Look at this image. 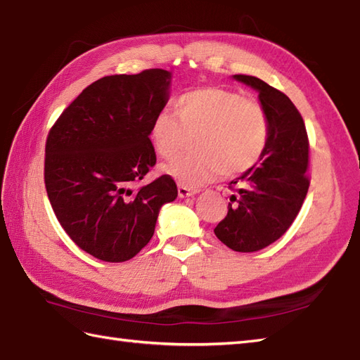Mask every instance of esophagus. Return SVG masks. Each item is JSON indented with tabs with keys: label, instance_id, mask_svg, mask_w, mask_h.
<instances>
[{
	"label": "esophagus",
	"instance_id": "obj_1",
	"mask_svg": "<svg viewBox=\"0 0 360 360\" xmlns=\"http://www.w3.org/2000/svg\"><path fill=\"white\" fill-rule=\"evenodd\" d=\"M196 193H199L198 188H188V187H186V186H179V187H178V195H179V198H188V196H193V195H196Z\"/></svg>",
	"mask_w": 360,
	"mask_h": 360
}]
</instances>
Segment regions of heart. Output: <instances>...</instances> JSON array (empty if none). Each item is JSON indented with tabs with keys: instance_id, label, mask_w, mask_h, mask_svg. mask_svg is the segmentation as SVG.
Segmentation results:
<instances>
[{
	"instance_id": "heart-1",
	"label": "heart",
	"mask_w": 360,
	"mask_h": 360,
	"mask_svg": "<svg viewBox=\"0 0 360 360\" xmlns=\"http://www.w3.org/2000/svg\"><path fill=\"white\" fill-rule=\"evenodd\" d=\"M174 115L161 110L150 124V141L164 160H173L195 135L196 153L165 167L184 186L195 187L224 174L248 172L261 161L270 139V120L262 104L222 87H198L174 101Z\"/></svg>"
}]
</instances>
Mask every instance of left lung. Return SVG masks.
<instances>
[{"instance_id": "left-lung-1", "label": "left lung", "mask_w": 360, "mask_h": 360, "mask_svg": "<svg viewBox=\"0 0 360 360\" xmlns=\"http://www.w3.org/2000/svg\"><path fill=\"white\" fill-rule=\"evenodd\" d=\"M235 79L259 91L270 139L259 164L230 182L229 212L214 235L235 252L253 253L278 240L296 219L310 187V142L302 116L285 94L256 77L235 75Z\"/></svg>"}]
</instances>
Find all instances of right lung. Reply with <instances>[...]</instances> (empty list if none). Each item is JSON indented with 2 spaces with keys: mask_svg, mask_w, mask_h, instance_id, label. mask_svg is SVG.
<instances>
[{
  "mask_svg": "<svg viewBox=\"0 0 360 360\" xmlns=\"http://www.w3.org/2000/svg\"><path fill=\"white\" fill-rule=\"evenodd\" d=\"M170 72L104 77L81 91L50 129L44 184L61 227L105 262L136 256L161 207L178 196L162 174L136 187L156 164L150 124L169 101Z\"/></svg>",
  "mask_w": 360,
  "mask_h": 360,
  "instance_id": "right-lung-1",
  "label": "right lung"
}]
</instances>
